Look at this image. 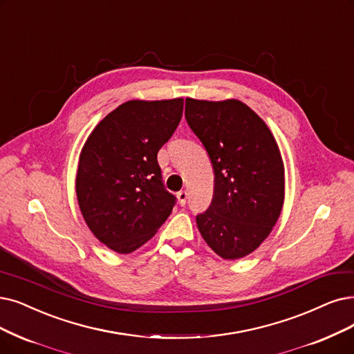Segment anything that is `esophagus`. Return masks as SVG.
Segmentation results:
<instances>
[{
  "label": "esophagus",
  "instance_id": "1",
  "mask_svg": "<svg viewBox=\"0 0 354 354\" xmlns=\"http://www.w3.org/2000/svg\"><path fill=\"white\" fill-rule=\"evenodd\" d=\"M177 197H178V202L181 206H185L186 202H187V197H189V193L186 190H181L177 193Z\"/></svg>",
  "mask_w": 354,
  "mask_h": 354
}]
</instances>
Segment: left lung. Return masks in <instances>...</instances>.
I'll return each mask as SVG.
<instances>
[{"instance_id": "8db88e82", "label": "left lung", "mask_w": 354, "mask_h": 354, "mask_svg": "<svg viewBox=\"0 0 354 354\" xmlns=\"http://www.w3.org/2000/svg\"><path fill=\"white\" fill-rule=\"evenodd\" d=\"M186 120L214 165L210 206L196 216L225 260L248 256L272 232L285 199V168L267 124L239 100L186 98Z\"/></svg>"}]
</instances>
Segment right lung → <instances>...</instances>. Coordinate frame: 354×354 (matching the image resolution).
<instances>
[{"instance_id": "right-lung-1", "label": "right lung", "mask_w": 354, "mask_h": 354, "mask_svg": "<svg viewBox=\"0 0 354 354\" xmlns=\"http://www.w3.org/2000/svg\"><path fill=\"white\" fill-rule=\"evenodd\" d=\"M183 116V98L131 100L95 126L77 171L81 214L98 241L129 254L151 239L176 205L157 153Z\"/></svg>"}]
</instances>
